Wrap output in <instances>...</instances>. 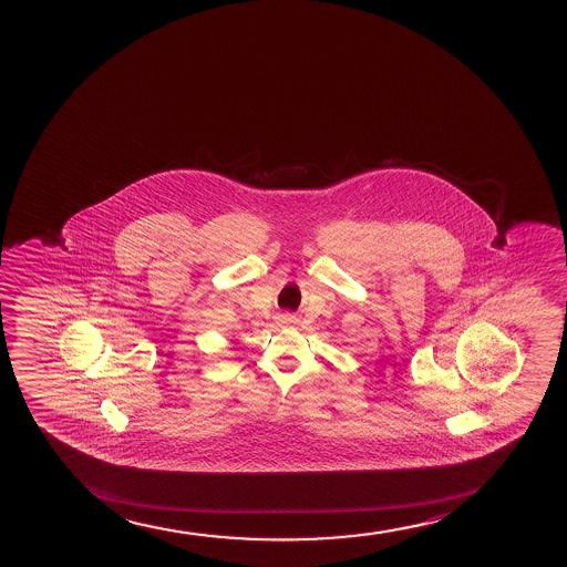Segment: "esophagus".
<instances>
[{"mask_svg":"<svg viewBox=\"0 0 567 567\" xmlns=\"http://www.w3.org/2000/svg\"><path fill=\"white\" fill-rule=\"evenodd\" d=\"M282 320H285V322H287L288 319H287V317H282Z\"/></svg>","mask_w":567,"mask_h":567,"instance_id":"34e87169","label":"esophagus"}]
</instances>
